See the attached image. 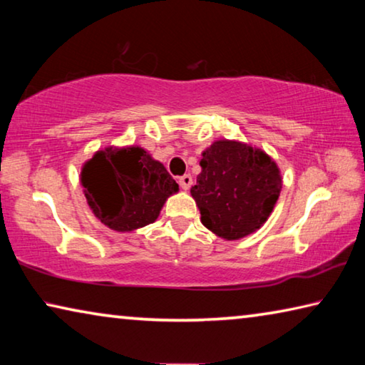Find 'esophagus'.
<instances>
[{
    "label": "esophagus",
    "mask_w": 365,
    "mask_h": 365,
    "mask_svg": "<svg viewBox=\"0 0 365 365\" xmlns=\"http://www.w3.org/2000/svg\"><path fill=\"white\" fill-rule=\"evenodd\" d=\"M178 183H180V187H182V190H185L187 191L191 185H193V177H191L190 174H187V175H183V177H180L178 178Z\"/></svg>",
    "instance_id": "esophagus-1"
}]
</instances>
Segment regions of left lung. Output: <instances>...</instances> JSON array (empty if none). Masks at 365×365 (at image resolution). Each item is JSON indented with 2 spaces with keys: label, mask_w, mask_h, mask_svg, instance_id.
I'll list each match as a JSON object with an SVG mask.
<instances>
[{
  "label": "left lung",
  "mask_w": 365,
  "mask_h": 365,
  "mask_svg": "<svg viewBox=\"0 0 365 365\" xmlns=\"http://www.w3.org/2000/svg\"><path fill=\"white\" fill-rule=\"evenodd\" d=\"M201 174L191 187L201 224L227 242L257 232L282 191V172L261 148L215 140L201 153Z\"/></svg>",
  "instance_id": "obj_1"
}]
</instances>
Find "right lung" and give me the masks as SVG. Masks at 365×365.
Segmentation results:
<instances>
[{"mask_svg": "<svg viewBox=\"0 0 365 365\" xmlns=\"http://www.w3.org/2000/svg\"><path fill=\"white\" fill-rule=\"evenodd\" d=\"M80 185L101 224L128 233L153 224L178 185L145 148L106 146L85 160Z\"/></svg>", "mask_w": 365, "mask_h": 365, "instance_id": "obj_1", "label": "right lung"}]
</instances>
